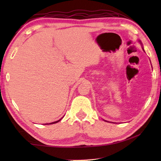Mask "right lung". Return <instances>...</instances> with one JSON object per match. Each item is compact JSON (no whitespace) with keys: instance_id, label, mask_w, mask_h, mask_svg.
Here are the masks:
<instances>
[{"instance_id":"add662e5","label":"right lung","mask_w":161,"mask_h":161,"mask_svg":"<svg viewBox=\"0 0 161 161\" xmlns=\"http://www.w3.org/2000/svg\"><path fill=\"white\" fill-rule=\"evenodd\" d=\"M60 120H61V119H59V121H54V122H53V123H50V124H56V123H58V121H60Z\"/></svg>"}]
</instances>
